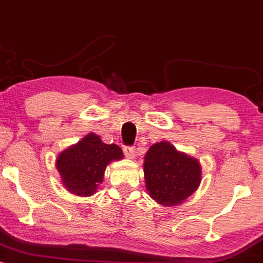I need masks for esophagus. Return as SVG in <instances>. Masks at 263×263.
<instances>
[{"label": "esophagus", "instance_id": "34e87169", "mask_svg": "<svg viewBox=\"0 0 263 263\" xmlns=\"http://www.w3.org/2000/svg\"><path fill=\"white\" fill-rule=\"evenodd\" d=\"M123 152H125V156L127 157V158H129V159H132L135 157V153H136V151H135V147H131V146H126L125 148H123Z\"/></svg>", "mask_w": 263, "mask_h": 263}]
</instances>
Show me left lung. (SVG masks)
<instances>
[{
	"label": "left lung",
	"mask_w": 263,
	"mask_h": 263,
	"mask_svg": "<svg viewBox=\"0 0 263 263\" xmlns=\"http://www.w3.org/2000/svg\"><path fill=\"white\" fill-rule=\"evenodd\" d=\"M144 182L149 197L163 206H177L199 188L201 165L171 142L152 144L144 155Z\"/></svg>",
	"instance_id": "obj_1"
}]
</instances>
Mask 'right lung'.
<instances>
[{
  "instance_id": "add662e5",
  "label": "right lung",
  "mask_w": 263,
  "mask_h": 263,
  "mask_svg": "<svg viewBox=\"0 0 263 263\" xmlns=\"http://www.w3.org/2000/svg\"><path fill=\"white\" fill-rule=\"evenodd\" d=\"M123 158L117 144H106L100 136L87 134L78 143L60 152L55 159L63 186L79 197H91L104 180L106 167Z\"/></svg>"
}]
</instances>
